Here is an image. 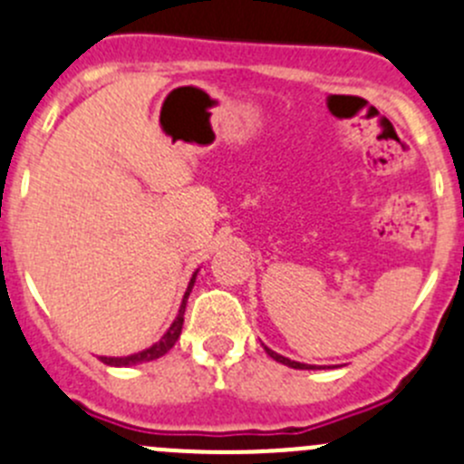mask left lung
I'll return each instance as SVG.
<instances>
[{"instance_id":"8db88e82","label":"left lung","mask_w":464,"mask_h":464,"mask_svg":"<svg viewBox=\"0 0 464 464\" xmlns=\"http://www.w3.org/2000/svg\"><path fill=\"white\" fill-rule=\"evenodd\" d=\"M264 348H266V346H264ZM266 353L273 357V360L280 362V364H286V367H291V369H314V367H310V364H303V362H294V360H289V357H282L280 353L271 351V348H266Z\"/></svg>"}]
</instances>
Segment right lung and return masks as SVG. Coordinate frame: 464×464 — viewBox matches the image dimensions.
Returning <instances> with one entry per match:
<instances>
[{"label": "right lung", "instance_id": "obj_1", "mask_svg": "<svg viewBox=\"0 0 464 464\" xmlns=\"http://www.w3.org/2000/svg\"><path fill=\"white\" fill-rule=\"evenodd\" d=\"M193 282H196V276H193L191 282H188V289H187V294H184V301H182V307H179V314H178V319L173 321V325L169 328V333L163 334V337L159 339L157 343H152V346L145 348V351L134 353V355L102 357L104 364H111V367H130V364H139V362H150V360H157V357L166 355V353H169L170 348L175 346V342L179 339V334H182L184 310H187V298H188V294H191V289H193Z\"/></svg>", "mask_w": 464, "mask_h": 464}]
</instances>
